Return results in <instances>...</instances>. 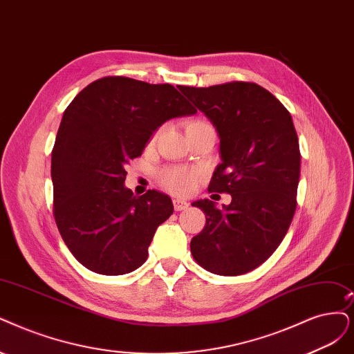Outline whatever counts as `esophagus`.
I'll return each instance as SVG.
<instances>
[{
  "label": "esophagus",
  "instance_id": "esophagus-1",
  "mask_svg": "<svg viewBox=\"0 0 354 354\" xmlns=\"http://www.w3.org/2000/svg\"><path fill=\"white\" fill-rule=\"evenodd\" d=\"M188 205H189V204H188L185 200H179V198L174 200V207H175V210H176V212L185 210V208H188Z\"/></svg>",
  "mask_w": 354,
  "mask_h": 354
}]
</instances>
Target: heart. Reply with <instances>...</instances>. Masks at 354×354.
<instances>
[{
	"label": "heart",
	"mask_w": 354,
	"mask_h": 354,
	"mask_svg": "<svg viewBox=\"0 0 354 354\" xmlns=\"http://www.w3.org/2000/svg\"><path fill=\"white\" fill-rule=\"evenodd\" d=\"M208 125L204 121H189L187 124V129H192V128H198V127H204ZM160 182L162 185L170 191L172 194L176 195H187L189 192H192L195 182H197V174L194 170L189 169H184V167H169L166 170H163L160 175Z\"/></svg>",
	"instance_id": "obj_1"
}]
</instances>
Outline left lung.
<instances>
[{
  "instance_id": "1",
  "label": "left lung",
  "mask_w": 354,
  "mask_h": 354,
  "mask_svg": "<svg viewBox=\"0 0 354 354\" xmlns=\"http://www.w3.org/2000/svg\"><path fill=\"white\" fill-rule=\"evenodd\" d=\"M179 90L212 121L220 138L221 163L208 191L232 195L221 210L210 200L192 203L207 221L192 238L191 252L207 271L241 276L272 255L295 216L300 151L292 116L255 83Z\"/></svg>"
}]
</instances>
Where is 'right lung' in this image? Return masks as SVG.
Wrapping results in <instances>:
<instances>
[{
  "instance_id": "add662e5",
  "label": "right lung",
  "mask_w": 354,
  "mask_h": 354,
  "mask_svg": "<svg viewBox=\"0 0 354 354\" xmlns=\"http://www.w3.org/2000/svg\"><path fill=\"white\" fill-rule=\"evenodd\" d=\"M197 113L172 84L128 77L90 83L65 109L52 150L54 214L75 259L97 274L122 276L146 263L154 233L174 213L166 194L141 197L125 184V166L154 131Z\"/></svg>"
}]
</instances>
